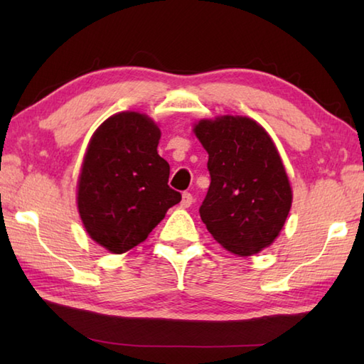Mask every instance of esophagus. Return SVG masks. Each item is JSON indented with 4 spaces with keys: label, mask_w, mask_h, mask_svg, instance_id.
<instances>
[{
    "label": "esophagus",
    "mask_w": 364,
    "mask_h": 364,
    "mask_svg": "<svg viewBox=\"0 0 364 364\" xmlns=\"http://www.w3.org/2000/svg\"><path fill=\"white\" fill-rule=\"evenodd\" d=\"M192 202H194V197H192L191 192H183L180 206H181V208H189V206L192 205Z\"/></svg>",
    "instance_id": "1"
}]
</instances>
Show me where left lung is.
Listing matches in <instances>:
<instances>
[{"instance_id": "8db88e82", "label": "left lung", "mask_w": 364, "mask_h": 364, "mask_svg": "<svg viewBox=\"0 0 364 364\" xmlns=\"http://www.w3.org/2000/svg\"><path fill=\"white\" fill-rule=\"evenodd\" d=\"M194 133L208 151L211 184L200 218L222 247L239 257L266 249L288 218L292 191L266 129L249 117L200 120Z\"/></svg>"}]
</instances>
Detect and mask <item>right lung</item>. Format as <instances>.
<instances>
[{
    "label": "right lung",
    "mask_w": 364,
    "mask_h": 364,
    "mask_svg": "<svg viewBox=\"0 0 364 364\" xmlns=\"http://www.w3.org/2000/svg\"><path fill=\"white\" fill-rule=\"evenodd\" d=\"M161 131L145 114L119 112L92 136L78 180V211L89 236L125 253L145 241L181 202L168 186L170 166L158 154Z\"/></svg>",
    "instance_id": "right-lung-1"
}]
</instances>
